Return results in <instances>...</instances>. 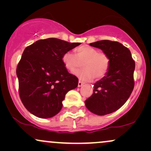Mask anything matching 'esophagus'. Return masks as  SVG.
Listing matches in <instances>:
<instances>
[{
    "label": "esophagus",
    "instance_id": "esophagus-1",
    "mask_svg": "<svg viewBox=\"0 0 151 151\" xmlns=\"http://www.w3.org/2000/svg\"><path fill=\"white\" fill-rule=\"evenodd\" d=\"M83 84H84V83H83L82 81H79V82H78V86H79V87H80V86H82Z\"/></svg>",
    "mask_w": 151,
    "mask_h": 151
}]
</instances>
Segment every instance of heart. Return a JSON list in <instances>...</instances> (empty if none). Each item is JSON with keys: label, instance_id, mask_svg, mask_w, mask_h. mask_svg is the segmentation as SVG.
<instances>
[{"label": "heart", "instance_id": "heart-1", "mask_svg": "<svg viewBox=\"0 0 151 151\" xmlns=\"http://www.w3.org/2000/svg\"><path fill=\"white\" fill-rule=\"evenodd\" d=\"M62 60L65 68L71 73H76L82 65L84 69L78 72L77 76L84 81H91L93 78L101 79L108 73L110 67L108 55L89 45L77 47L75 55L66 52Z\"/></svg>", "mask_w": 151, "mask_h": 151}]
</instances>
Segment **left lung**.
Segmentation results:
<instances>
[{
  "label": "left lung",
  "mask_w": 151,
  "mask_h": 151,
  "mask_svg": "<svg viewBox=\"0 0 151 151\" xmlns=\"http://www.w3.org/2000/svg\"><path fill=\"white\" fill-rule=\"evenodd\" d=\"M89 45L101 49L110 59L108 73L95 83L93 94L85 101L90 111L103 116L120 109L129 98L134 87L135 62L130 50L118 42L105 40Z\"/></svg>",
  "instance_id": "obj_1"
}]
</instances>
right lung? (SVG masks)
<instances>
[{
    "label": "right lung",
    "mask_w": 151,
    "mask_h": 151,
    "mask_svg": "<svg viewBox=\"0 0 151 151\" xmlns=\"http://www.w3.org/2000/svg\"><path fill=\"white\" fill-rule=\"evenodd\" d=\"M80 44L47 38L24 50L16 74L20 99L31 114L47 119L60 111L66 93L78 85V78L69 73L62 56Z\"/></svg>",
    "instance_id": "right-lung-1"
}]
</instances>
